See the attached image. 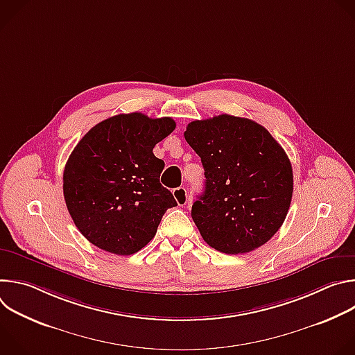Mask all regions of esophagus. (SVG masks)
<instances>
[{"label": "esophagus", "mask_w": 355, "mask_h": 355, "mask_svg": "<svg viewBox=\"0 0 355 355\" xmlns=\"http://www.w3.org/2000/svg\"><path fill=\"white\" fill-rule=\"evenodd\" d=\"M173 195H174V198H175V200H177V204H178L180 207L187 205V202H188V193H187V189H185L184 187L175 188V189L173 191Z\"/></svg>", "instance_id": "1"}]
</instances>
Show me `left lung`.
<instances>
[{
    "label": "left lung",
    "instance_id": "obj_1",
    "mask_svg": "<svg viewBox=\"0 0 355 355\" xmlns=\"http://www.w3.org/2000/svg\"><path fill=\"white\" fill-rule=\"evenodd\" d=\"M184 136L205 170V191L191 211L202 239L226 254L266 244L282 226L293 191L281 144L257 122L226 114L188 123Z\"/></svg>",
    "mask_w": 355,
    "mask_h": 355
}]
</instances>
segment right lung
<instances>
[{
    "label": "right lung",
    "mask_w": 355,
    "mask_h": 355,
    "mask_svg": "<svg viewBox=\"0 0 355 355\" xmlns=\"http://www.w3.org/2000/svg\"><path fill=\"white\" fill-rule=\"evenodd\" d=\"M174 129L171 118L121 114L95 125L74 147L63 193L74 225L89 243L130 256L155 237L177 202L160 184L164 162L153 148Z\"/></svg>",
    "instance_id": "right-lung-1"
}]
</instances>
